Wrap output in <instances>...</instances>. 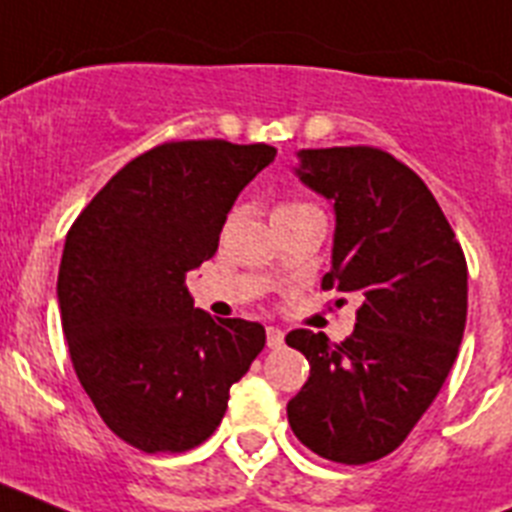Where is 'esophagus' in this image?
I'll list each match as a JSON object with an SVG mask.
<instances>
[{
    "mask_svg": "<svg viewBox=\"0 0 512 512\" xmlns=\"http://www.w3.org/2000/svg\"><path fill=\"white\" fill-rule=\"evenodd\" d=\"M266 343H269V348H282L284 346V330L269 325V328H266Z\"/></svg>",
    "mask_w": 512,
    "mask_h": 512,
    "instance_id": "1",
    "label": "esophagus"
}]
</instances>
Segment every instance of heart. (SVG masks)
I'll list each match as a JSON object with an SVG mask.
<instances>
[{
	"label": "heart",
	"instance_id": "1",
	"mask_svg": "<svg viewBox=\"0 0 512 512\" xmlns=\"http://www.w3.org/2000/svg\"><path fill=\"white\" fill-rule=\"evenodd\" d=\"M300 207H307V205H279L274 212H289V210H300Z\"/></svg>",
	"mask_w": 512,
	"mask_h": 512
}]
</instances>
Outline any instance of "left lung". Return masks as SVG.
I'll return each mask as SVG.
<instances>
[{
	"label": "left lung",
	"mask_w": 512,
	"mask_h": 512,
	"mask_svg": "<svg viewBox=\"0 0 512 512\" xmlns=\"http://www.w3.org/2000/svg\"><path fill=\"white\" fill-rule=\"evenodd\" d=\"M295 174L336 212L323 289L361 307L343 343L289 333L310 377L287 418L323 459L369 464L408 438L449 377L467 325V261L431 189L390 153L310 148L297 151Z\"/></svg>",
	"instance_id": "8db88e82"
}]
</instances>
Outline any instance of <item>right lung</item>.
Here are the masks:
<instances>
[{"instance_id": "right-lung-1", "label": "right lung", "mask_w": 512, "mask_h": 512, "mask_svg": "<svg viewBox=\"0 0 512 512\" xmlns=\"http://www.w3.org/2000/svg\"><path fill=\"white\" fill-rule=\"evenodd\" d=\"M274 156L264 143L156 146L66 235L56 292L76 377L107 428L146 454L210 438L264 348V325L194 307L187 274L215 256L238 194Z\"/></svg>"}]
</instances>
